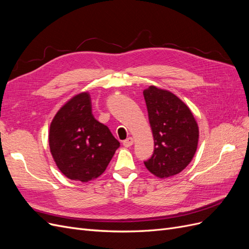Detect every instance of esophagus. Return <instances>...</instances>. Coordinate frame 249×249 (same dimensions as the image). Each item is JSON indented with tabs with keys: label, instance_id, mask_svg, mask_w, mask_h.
Returning <instances> with one entry per match:
<instances>
[{
	"label": "esophagus",
	"instance_id": "esophagus-1",
	"mask_svg": "<svg viewBox=\"0 0 249 249\" xmlns=\"http://www.w3.org/2000/svg\"><path fill=\"white\" fill-rule=\"evenodd\" d=\"M133 143H134L133 138H132V137H129V138H126V139L123 142V144H124L125 147H130V146L133 145Z\"/></svg>",
	"mask_w": 249,
	"mask_h": 249
}]
</instances>
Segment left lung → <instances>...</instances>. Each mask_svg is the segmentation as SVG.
<instances>
[{"label": "left lung", "instance_id": "left-lung-1", "mask_svg": "<svg viewBox=\"0 0 249 249\" xmlns=\"http://www.w3.org/2000/svg\"><path fill=\"white\" fill-rule=\"evenodd\" d=\"M155 149L144 162L160 178L183 171L196 153L199 130L189 107L168 90L154 85L143 90Z\"/></svg>", "mask_w": 249, "mask_h": 249}]
</instances>
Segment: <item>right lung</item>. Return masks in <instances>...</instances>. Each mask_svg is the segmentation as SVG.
<instances>
[{"instance_id":"obj_1","label":"right lung","mask_w":249,"mask_h":249,"mask_svg":"<svg viewBox=\"0 0 249 249\" xmlns=\"http://www.w3.org/2000/svg\"><path fill=\"white\" fill-rule=\"evenodd\" d=\"M53 159L63 175L87 183L106 170L119 142L94 118L87 91L67 101L53 118L49 132Z\"/></svg>"}]
</instances>
